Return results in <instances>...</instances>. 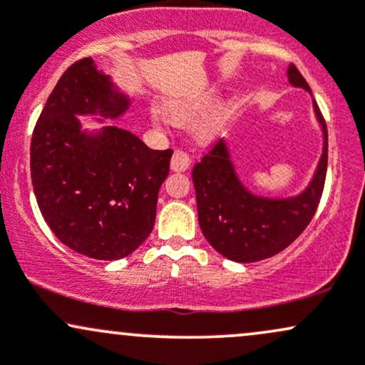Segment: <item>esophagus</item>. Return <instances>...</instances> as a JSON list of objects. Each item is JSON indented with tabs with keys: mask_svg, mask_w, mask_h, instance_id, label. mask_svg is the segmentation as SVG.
Returning <instances> with one entry per match:
<instances>
[{
	"mask_svg": "<svg viewBox=\"0 0 365 365\" xmlns=\"http://www.w3.org/2000/svg\"><path fill=\"white\" fill-rule=\"evenodd\" d=\"M190 166V158L183 150H175L173 158H171V170L173 171H185Z\"/></svg>",
	"mask_w": 365,
	"mask_h": 365,
	"instance_id": "esophagus-1",
	"label": "esophagus"
}]
</instances>
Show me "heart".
Segmentation results:
<instances>
[{
  "label": "heart",
  "mask_w": 365,
  "mask_h": 365,
  "mask_svg": "<svg viewBox=\"0 0 365 365\" xmlns=\"http://www.w3.org/2000/svg\"><path fill=\"white\" fill-rule=\"evenodd\" d=\"M217 98V91L216 89H207L199 92V94L190 96V98H182V99H173V101L166 103V115L170 116L175 123H188L195 118L199 113H202L209 104H212L216 101ZM237 106V98L230 99L225 104H221L217 110H215L207 118H204L197 125V137L200 140L209 142V140H215L221 132H223L226 120L230 118L233 110ZM153 115V120L156 123H166L168 118L166 115L163 113L159 108H153L150 111Z\"/></svg>",
  "instance_id": "1"
}]
</instances>
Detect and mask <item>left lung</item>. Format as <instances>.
<instances>
[{
	"label": "left lung",
	"mask_w": 365,
	"mask_h": 365,
	"mask_svg": "<svg viewBox=\"0 0 365 365\" xmlns=\"http://www.w3.org/2000/svg\"><path fill=\"white\" fill-rule=\"evenodd\" d=\"M290 86L307 91L295 66L287 70ZM314 115L322 132V153L309 185L292 197H266L250 192L238 178L228 144L220 140L192 171L199 225L206 240L235 262H255L282 252L311 223L328 168V130L312 99Z\"/></svg>",
	"instance_id": "left-lung-1"
}]
</instances>
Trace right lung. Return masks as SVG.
Segmentation results:
<instances>
[{
	"label": "right lung",
	"mask_w": 365,
	"mask_h": 365,
	"mask_svg": "<svg viewBox=\"0 0 365 365\" xmlns=\"http://www.w3.org/2000/svg\"><path fill=\"white\" fill-rule=\"evenodd\" d=\"M130 99L92 58L58 81L31 142L37 206L61 244L101 261L127 257L153 232L173 150L149 149L128 130L82 128L78 116L116 120Z\"/></svg>",
	"instance_id": "right-lung-1"
}]
</instances>
